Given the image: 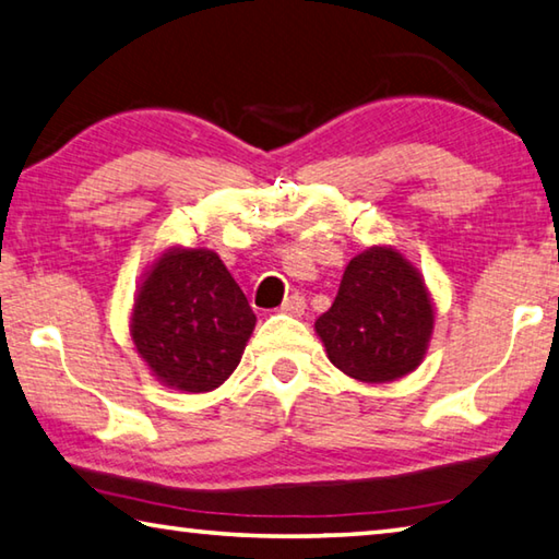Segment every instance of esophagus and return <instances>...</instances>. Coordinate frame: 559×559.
<instances>
[{"mask_svg": "<svg viewBox=\"0 0 559 559\" xmlns=\"http://www.w3.org/2000/svg\"><path fill=\"white\" fill-rule=\"evenodd\" d=\"M281 313L293 316V318L302 316V313H306V298H302L300 293H290V296H288L286 300H283V306H281Z\"/></svg>", "mask_w": 559, "mask_h": 559, "instance_id": "34e87169", "label": "esophagus"}]
</instances>
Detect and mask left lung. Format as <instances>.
<instances>
[{
	"instance_id": "1",
	"label": "left lung",
	"mask_w": 559,
	"mask_h": 559,
	"mask_svg": "<svg viewBox=\"0 0 559 559\" xmlns=\"http://www.w3.org/2000/svg\"><path fill=\"white\" fill-rule=\"evenodd\" d=\"M433 302L421 273L392 246H372L347 263L328 313L316 320L330 362L359 382H392L427 355Z\"/></svg>"
}]
</instances>
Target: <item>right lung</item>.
Wrapping results in <instances>:
<instances>
[{
  "label": "right lung",
  "mask_w": 559,
  "mask_h": 559,
  "mask_svg": "<svg viewBox=\"0 0 559 559\" xmlns=\"http://www.w3.org/2000/svg\"><path fill=\"white\" fill-rule=\"evenodd\" d=\"M257 316L210 249L173 246L140 283L130 337L159 382L212 392L241 362Z\"/></svg>",
  "instance_id": "add662e5"
}]
</instances>
